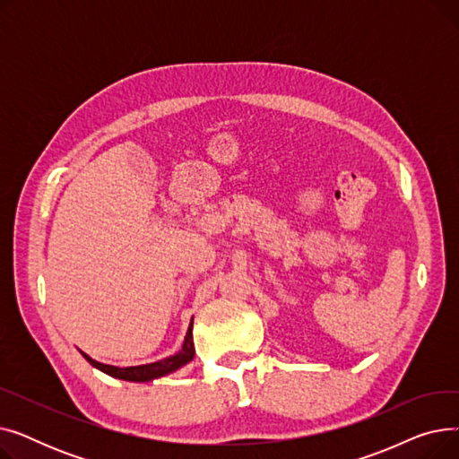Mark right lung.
I'll return each instance as SVG.
<instances>
[{"instance_id":"right-lung-1","label":"right lung","mask_w":459,"mask_h":459,"mask_svg":"<svg viewBox=\"0 0 459 459\" xmlns=\"http://www.w3.org/2000/svg\"><path fill=\"white\" fill-rule=\"evenodd\" d=\"M82 355L89 360V363L94 367L102 370L104 374L111 376V377H117V379H125V381H152L156 377H161V376H167L171 374L178 368H182L184 365H187L189 360L195 357V348H193V318H191V324L187 327V333H186V339H184V344H182V350L171 357H165L161 360H156V363H149V365H139V367H126V368H118V367H111V365H104V363H99V360L91 359L87 353L82 351Z\"/></svg>"}]
</instances>
